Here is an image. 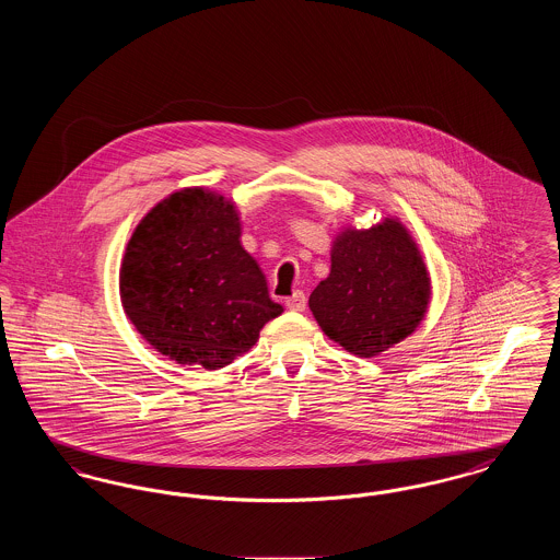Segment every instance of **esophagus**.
Returning <instances> with one entry per match:
<instances>
[{
  "instance_id": "34e87169",
  "label": "esophagus",
  "mask_w": 560,
  "mask_h": 560,
  "mask_svg": "<svg viewBox=\"0 0 560 560\" xmlns=\"http://www.w3.org/2000/svg\"><path fill=\"white\" fill-rule=\"evenodd\" d=\"M285 306H288L290 311L302 313V311L306 308V295L302 292H293L290 298H285Z\"/></svg>"
}]
</instances>
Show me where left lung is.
<instances>
[{
	"instance_id": "left-lung-1",
	"label": "left lung",
	"mask_w": 560,
	"mask_h": 560,
	"mask_svg": "<svg viewBox=\"0 0 560 560\" xmlns=\"http://www.w3.org/2000/svg\"><path fill=\"white\" fill-rule=\"evenodd\" d=\"M432 295L422 252L399 218L370 229L345 226L331 268L308 298L323 334L357 357H377L411 336Z\"/></svg>"
}]
</instances>
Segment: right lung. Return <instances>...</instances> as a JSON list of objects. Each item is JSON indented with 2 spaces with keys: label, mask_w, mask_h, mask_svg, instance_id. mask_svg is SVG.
Wrapping results in <instances>:
<instances>
[{
  "label": "right lung",
  "mask_w": 560,
  "mask_h": 560,
  "mask_svg": "<svg viewBox=\"0 0 560 560\" xmlns=\"http://www.w3.org/2000/svg\"><path fill=\"white\" fill-rule=\"evenodd\" d=\"M119 295L151 347L210 372L245 354L283 313L241 245L235 201L208 187L174 190L138 222L119 268Z\"/></svg>",
  "instance_id": "add662e5"
}]
</instances>
